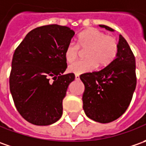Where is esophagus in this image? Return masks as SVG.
<instances>
[{
	"mask_svg": "<svg viewBox=\"0 0 146 146\" xmlns=\"http://www.w3.org/2000/svg\"><path fill=\"white\" fill-rule=\"evenodd\" d=\"M79 79H80L79 75H75V80H79Z\"/></svg>",
	"mask_w": 146,
	"mask_h": 146,
	"instance_id": "34e87169",
	"label": "esophagus"
}]
</instances>
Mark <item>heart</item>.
I'll list each match as a JSON object with an SVG mask.
<instances>
[{
    "instance_id": "obj_1",
    "label": "heart",
    "mask_w": 146,
    "mask_h": 146,
    "mask_svg": "<svg viewBox=\"0 0 146 146\" xmlns=\"http://www.w3.org/2000/svg\"><path fill=\"white\" fill-rule=\"evenodd\" d=\"M78 48H86L85 60H78L68 66L69 73L81 75L94 70L98 64L107 66L116 57L118 52V43L116 39L106 35V34L96 28H89L78 35L77 46L73 43L67 44L64 51V56L68 63H71L77 58Z\"/></svg>"
}]
</instances>
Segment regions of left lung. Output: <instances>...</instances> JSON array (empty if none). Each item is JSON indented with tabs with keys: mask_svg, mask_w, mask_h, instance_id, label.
<instances>
[{
	"mask_svg": "<svg viewBox=\"0 0 146 146\" xmlns=\"http://www.w3.org/2000/svg\"><path fill=\"white\" fill-rule=\"evenodd\" d=\"M112 31V28L99 25ZM85 86L83 109L89 118L99 123H110L120 117L128 108L136 89V60L128 43L119 35L118 52L105 68L82 74Z\"/></svg>",
	"mask_w": 146,
	"mask_h": 146,
	"instance_id": "left-lung-1",
	"label": "left lung"
}]
</instances>
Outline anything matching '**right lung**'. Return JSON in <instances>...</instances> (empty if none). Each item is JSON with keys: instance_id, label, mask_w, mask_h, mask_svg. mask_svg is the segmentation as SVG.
<instances>
[{"instance_id": "obj_1", "label": "right lung", "mask_w": 146, "mask_h": 146, "mask_svg": "<svg viewBox=\"0 0 146 146\" xmlns=\"http://www.w3.org/2000/svg\"><path fill=\"white\" fill-rule=\"evenodd\" d=\"M74 34L67 27L43 26L28 33L14 52L10 93L20 115L35 125H50L62 115L63 99L75 78L64 74V51Z\"/></svg>"}]
</instances>
